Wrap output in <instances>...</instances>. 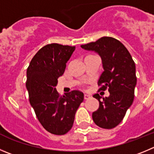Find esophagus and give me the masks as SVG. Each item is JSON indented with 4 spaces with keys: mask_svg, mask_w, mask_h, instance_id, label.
I'll return each mask as SVG.
<instances>
[{
    "mask_svg": "<svg viewBox=\"0 0 154 154\" xmlns=\"http://www.w3.org/2000/svg\"><path fill=\"white\" fill-rule=\"evenodd\" d=\"M90 97V95H88V94H84V99H85V100H87V99H89Z\"/></svg>",
    "mask_w": 154,
    "mask_h": 154,
    "instance_id": "obj_1",
    "label": "esophagus"
}]
</instances>
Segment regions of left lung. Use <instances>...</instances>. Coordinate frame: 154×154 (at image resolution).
<instances>
[{"instance_id":"obj_1","label":"left lung","mask_w":154,"mask_h":154,"mask_svg":"<svg viewBox=\"0 0 154 154\" xmlns=\"http://www.w3.org/2000/svg\"><path fill=\"white\" fill-rule=\"evenodd\" d=\"M81 48L94 51L102 58L104 70L98 85L100 90L108 88L110 95L102 101L99 93L93 95L100 106L92 117L99 127L112 129L122 121L134 101L137 84L135 64L124 45L112 37H102L94 42L82 45Z\"/></svg>"}]
</instances>
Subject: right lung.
Listing matches in <instances>:
<instances>
[{"label":"right lung","instance_id":"right-lung-1","mask_svg":"<svg viewBox=\"0 0 154 154\" xmlns=\"http://www.w3.org/2000/svg\"><path fill=\"white\" fill-rule=\"evenodd\" d=\"M74 50L75 46L46 45L34 55L27 68L26 87L30 105L43 128L56 135L71 129L76 112L84 101V93L79 90L61 97L55 88Z\"/></svg>","mask_w":154,"mask_h":154}]
</instances>
